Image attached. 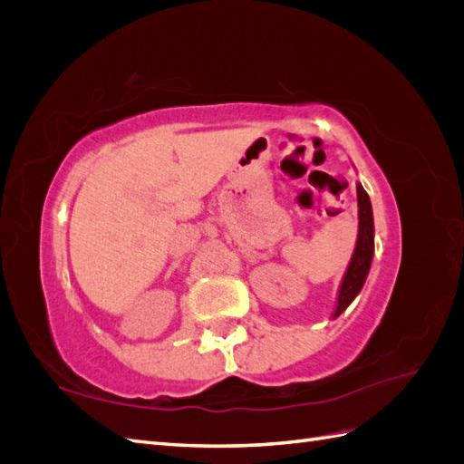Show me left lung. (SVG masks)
Wrapping results in <instances>:
<instances>
[{
  "label": "left lung",
  "instance_id": "1",
  "mask_svg": "<svg viewBox=\"0 0 464 464\" xmlns=\"http://www.w3.org/2000/svg\"><path fill=\"white\" fill-rule=\"evenodd\" d=\"M358 191V217H360V230H358V242L354 256L350 259V265L346 269L344 280L339 290V304H336L334 317H339L346 307L350 305L358 292L362 290L363 283H366V276L370 273V265L373 257V215H372V203L366 189L360 184L356 186Z\"/></svg>",
  "mask_w": 464,
  "mask_h": 464
}]
</instances>
